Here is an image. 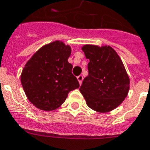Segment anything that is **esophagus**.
<instances>
[{"mask_svg": "<svg viewBox=\"0 0 150 150\" xmlns=\"http://www.w3.org/2000/svg\"><path fill=\"white\" fill-rule=\"evenodd\" d=\"M77 79H78L79 83V84H81L82 81H83V75H79L78 77H77Z\"/></svg>", "mask_w": 150, "mask_h": 150, "instance_id": "esophagus-1", "label": "esophagus"}]
</instances>
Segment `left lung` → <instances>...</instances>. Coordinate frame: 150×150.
<instances>
[{"instance_id":"1","label":"left lung","mask_w":150,"mask_h":150,"mask_svg":"<svg viewBox=\"0 0 150 150\" xmlns=\"http://www.w3.org/2000/svg\"><path fill=\"white\" fill-rule=\"evenodd\" d=\"M88 75L79 91L88 106L99 112H108L122 103L129 91V77L121 59L109 46L84 45Z\"/></svg>"}]
</instances>
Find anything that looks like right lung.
Masks as SVG:
<instances>
[{
    "mask_svg": "<svg viewBox=\"0 0 150 150\" xmlns=\"http://www.w3.org/2000/svg\"><path fill=\"white\" fill-rule=\"evenodd\" d=\"M71 48L61 41L41 47L26 62L21 75L22 88L35 107L52 111L60 107L79 83L68 62Z\"/></svg>",
    "mask_w": 150,
    "mask_h": 150,
    "instance_id": "add662e5",
    "label": "right lung"
}]
</instances>
